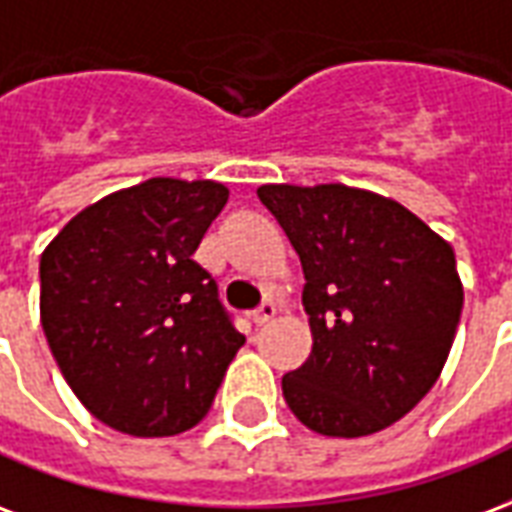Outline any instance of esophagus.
Instances as JSON below:
<instances>
[{
    "mask_svg": "<svg viewBox=\"0 0 512 512\" xmlns=\"http://www.w3.org/2000/svg\"><path fill=\"white\" fill-rule=\"evenodd\" d=\"M275 313H278L275 302H261L259 311H253L251 322L256 324V327H264V324H270L272 319H275Z\"/></svg>",
    "mask_w": 512,
    "mask_h": 512,
    "instance_id": "1",
    "label": "esophagus"
}]
</instances>
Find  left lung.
<instances>
[{"instance_id": "8db88e82", "label": "left lung", "mask_w": 512, "mask_h": 512, "mask_svg": "<svg viewBox=\"0 0 512 512\" xmlns=\"http://www.w3.org/2000/svg\"><path fill=\"white\" fill-rule=\"evenodd\" d=\"M300 256L313 346L283 376L305 428L335 439L384 431L420 404L447 363L464 283L455 253L395 199L330 185H261Z\"/></svg>"}]
</instances>
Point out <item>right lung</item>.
I'll use <instances>...</instances> for the list:
<instances>
[{"label": "right lung", "instance_id": "add662e5", "mask_svg": "<svg viewBox=\"0 0 512 512\" xmlns=\"http://www.w3.org/2000/svg\"><path fill=\"white\" fill-rule=\"evenodd\" d=\"M226 201L215 179L152 177L84 207L40 256L51 354L108 428L174 436L210 412L245 343L193 261Z\"/></svg>", "mask_w": 512, "mask_h": 512}]
</instances>
